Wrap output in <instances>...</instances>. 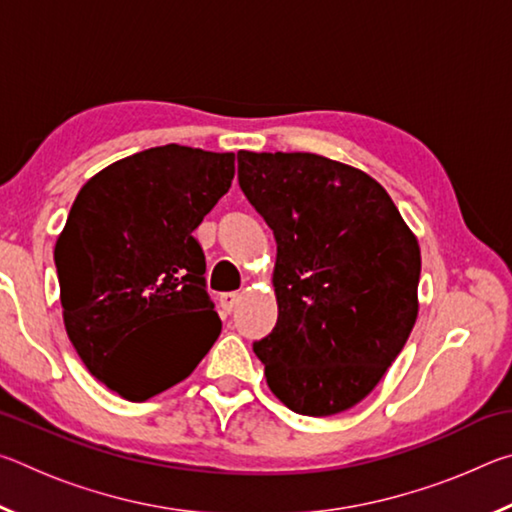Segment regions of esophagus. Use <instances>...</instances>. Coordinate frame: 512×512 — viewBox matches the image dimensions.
I'll use <instances>...</instances> for the list:
<instances>
[{"label": "esophagus", "instance_id": "34e87169", "mask_svg": "<svg viewBox=\"0 0 512 512\" xmlns=\"http://www.w3.org/2000/svg\"><path fill=\"white\" fill-rule=\"evenodd\" d=\"M239 293L237 291H228V293H221V298H219V302H221V309L225 311V314H232V311H235V307H237V302H239Z\"/></svg>", "mask_w": 512, "mask_h": 512}]
</instances>
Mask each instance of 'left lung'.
I'll return each instance as SVG.
<instances>
[{
  "label": "left lung",
  "mask_w": 512,
  "mask_h": 512,
  "mask_svg": "<svg viewBox=\"0 0 512 512\" xmlns=\"http://www.w3.org/2000/svg\"><path fill=\"white\" fill-rule=\"evenodd\" d=\"M239 187L277 241V323L253 343L291 411L372 393L418 318L420 246L375 178L316 153L239 151Z\"/></svg>",
  "instance_id": "obj_1"
}]
</instances>
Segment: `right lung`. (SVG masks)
Here are the masks:
<instances>
[{
	"instance_id": "obj_1",
	"label": "right lung",
	"mask_w": 512,
	"mask_h": 512,
	"mask_svg": "<svg viewBox=\"0 0 512 512\" xmlns=\"http://www.w3.org/2000/svg\"><path fill=\"white\" fill-rule=\"evenodd\" d=\"M235 178V153L167 144L92 176L54 248L65 329L94 377L144 402L192 375L221 334L192 232Z\"/></svg>"
}]
</instances>
